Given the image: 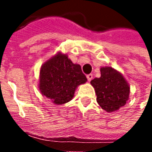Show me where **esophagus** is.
Segmentation results:
<instances>
[{
  "label": "esophagus",
  "mask_w": 152,
  "mask_h": 152,
  "mask_svg": "<svg viewBox=\"0 0 152 152\" xmlns=\"http://www.w3.org/2000/svg\"><path fill=\"white\" fill-rule=\"evenodd\" d=\"M86 77H87L88 80H89V81H90V80L93 79V75L92 74H89V75H87V76H86Z\"/></svg>",
  "instance_id": "1"
}]
</instances>
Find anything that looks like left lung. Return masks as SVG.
<instances>
[{"label": "left lung", "instance_id": "left-lung-1", "mask_svg": "<svg viewBox=\"0 0 152 152\" xmlns=\"http://www.w3.org/2000/svg\"><path fill=\"white\" fill-rule=\"evenodd\" d=\"M100 72L101 76L90 81L95 89L97 102L106 112H115L128 101L129 85L120 72L111 66H102Z\"/></svg>", "mask_w": 152, "mask_h": 152}]
</instances>
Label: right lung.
<instances>
[{
  "mask_svg": "<svg viewBox=\"0 0 152 152\" xmlns=\"http://www.w3.org/2000/svg\"><path fill=\"white\" fill-rule=\"evenodd\" d=\"M86 81L81 66L73 63L66 53L58 52L40 67V93L56 105L71 101L76 88Z\"/></svg>",
  "mask_w": 152,
  "mask_h": 152,
  "instance_id": "add662e5",
  "label": "right lung"
}]
</instances>
